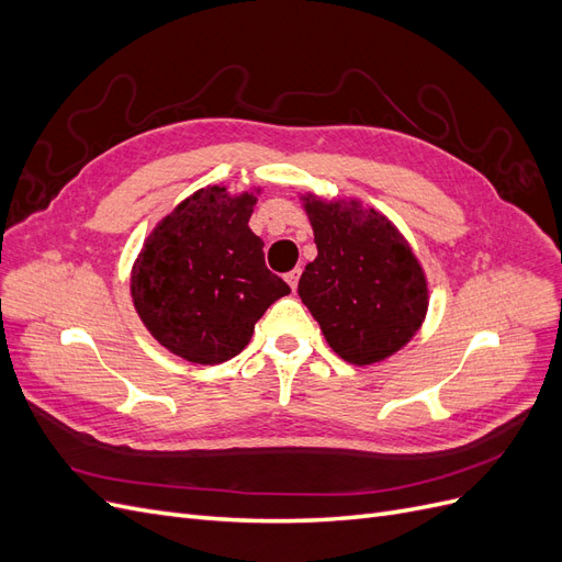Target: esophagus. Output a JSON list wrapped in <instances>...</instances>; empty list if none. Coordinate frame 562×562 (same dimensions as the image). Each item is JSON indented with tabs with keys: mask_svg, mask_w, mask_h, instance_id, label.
Returning <instances> with one entry per match:
<instances>
[{
	"mask_svg": "<svg viewBox=\"0 0 562 562\" xmlns=\"http://www.w3.org/2000/svg\"><path fill=\"white\" fill-rule=\"evenodd\" d=\"M285 281H288V285H291L293 291H295V288H297V281H300V269L288 271V274H285Z\"/></svg>",
	"mask_w": 562,
	"mask_h": 562,
	"instance_id": "1",
	"label": "esophagus"
}]
</instances>
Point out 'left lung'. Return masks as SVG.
Wrapping results in <instances>:
<instances>
[{"label":"left lung","mask_w":562,"mask_h":562,"mask_svg":"<svg viewBox=\"0 0 562 562\" xmlns=\"http://www.w3.org/2000/svg\"><path fill=\"white\" fill-rule=\"evenodd\" d=\"M316 260L297 293L337 356L378 363L411 342L427 314L429 291L411 246L389 220L359 201L304 196Z\"/></svg>","instance_id":"left-lung-1"}]
</instances>
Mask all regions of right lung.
<instances>
[{
	"instance_id": "obj_1",
	"label": "right lung",
	"mask_w": 562,
	"mask_h": 562,
	"mask_svg": "<svg viewBox=\"0 0 562 562\" xmlns=\"http://www.w3.org/2000/svg\"><path fill=\"white\" fill-rule=\"evenodd\" d=\"M252 194L206 187L147 236L133 265L131 295L147 330L192 363H223L250 342L269 304L291 293L265 265L248 227Z\"/></svg>"
}]
</instances>
